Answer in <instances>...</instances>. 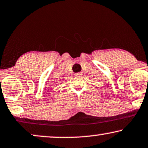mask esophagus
Segmentation results:
<instances>
[{"label": "esophagus", "instance_id": "esophagus-1", "mask_svg": "<svg viewBox=\"0 0 148 148\" xmlns=\"http://www.w3.org/2000/svg\"><path fill=\"white\" fill-rule=\"evenodd\" d=\"M75 76H81V73H75Z\"/></svg>", "mask_w": 148, "mask_h": 148}]
</instances>
